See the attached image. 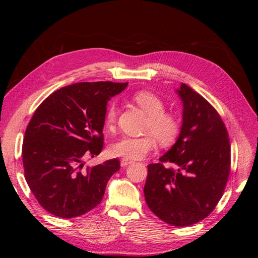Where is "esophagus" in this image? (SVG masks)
Listing matches in <instances>:
<instances>
[{
	"label": "esophagus",
	"instance_id": "obj_1",
	"mask_svg": "<svg viewBox=\"0 0 258 258\" xmlns=\"http://www.w3.org/2000/svg\"><path fill=\"white\" fill-rule=\"evenodd\" d=\"M134 161H132L131 159H127V158H121L120 160V166L121 167H126L128 165H130V163H132Z\"/></svg>",
	"mask_w": 258,
	"mask_h": 258
}]
</instances>
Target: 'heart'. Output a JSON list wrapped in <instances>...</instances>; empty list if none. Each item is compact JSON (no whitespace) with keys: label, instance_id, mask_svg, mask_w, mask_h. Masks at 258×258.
I'll list each match as a JSON object with an SVG mask.
<instances>
[{"label":"heart","instance_id":"obj_1","mask_svg":"<svg viewBox=\"0 0 258 258\" xmlns=\"http://www.w3.org/2000/svg\"><path fill=\"white\" fill-rule=\"evenodd\" d=\"M132 100L148 115L144 132L146 135L141 138L123 137L118 141L113 143L110 147V152L131 160L142 159L145 156L154 151L156 146L155 137L161 145H169L172 143L178 135L179 122L176 117L165 112L163 101L150 91H138ZM117 106L111 103L105 113V126L111 128L116 121Z\"/></svg>","mask_w":258,"mask_h":258}]
</instances>
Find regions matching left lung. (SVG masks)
I'll use <instances>...</instances> for the list:
<instances>
[{"mask_svg": "<svg viewBox=\"0 0 258 258\" xmlns=\"http://www.w3.org/2000/svg\"><path fill=\"white\" fill-rule=\"evenodd\" d=\"M177 95L183 102V122L175 144L148 165L144 196L161 221L176 227L206 218L221 200L230 173L228 132L215 108L188 85ZM165 162L175 169L166 168Z\"/></svg>", "mask_w": 258, "mask_h": 258, "instance_id": "8db88e82", "label": "left lung"}]
</instances>
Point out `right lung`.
Returning a JSON list of instances; mask_svg holds the SVG:
<instances>
[{
  "instance_id": "right-lung-1",
  "label": "right lung",
  "mask_w": 258,
  "mask_h": 258,
  "mask_svg": "<svg viewBox=\"0 0 258 258\" xmlns=\"http://www.w3.org/2000/svg\"><path fill=\"white\" fill-rule=\"evenodd\" d=\"M127 86L76 83L52 92L36 108L23 139L22 163L31 191L47 212L76 217L102 200L119 160L91 168H85L84 160L102 151L107 102Z\"/></svg>"
}]
</instances>
